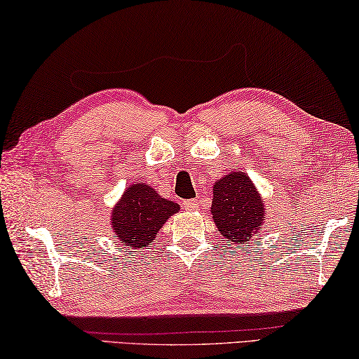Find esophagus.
I'll list each match as a JSON object with an SVG mask.
<instances>
[{
	"mask_svg": "<svg viewBox=\"0 0 359 359\" xmlns=\"http://www.w3.org/2000/svg\"><path fill=\"white\" fill-rule=\"evenodd\" d=\"M198 207H201V202H198L197 198H194V201H186L184 202V208L186 210H197Z\"/></svg>",
	"mask_w": 359,
	"mask_h": 359,
	"instance_id": "1",
	"label": "esophagus"
}]
</instances>
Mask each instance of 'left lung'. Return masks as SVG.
Instances as JSON below:
<instances>
[{
    "mask_svg": "<svg viewBox=\"0 0 359 359\" xmlns=\"http://www.w3.org/2000/svg\"><path fill=\"white\" fill-rule=\"evenodd\" d=\"M211 218L231 243H248L266 219L264 198L245 172H231L213 184Z\"/></svg>",
    "mask_w": 359,
    "mask_h": 359,
    "instance_id": "1",
    "label": "left lung"
}]
</instances>
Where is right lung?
Segmentation results:
<instances>
[{"mask_svg": "<svg viewBox=\"0 0 359 359\" xmlns=\"http://www.w3.org/2000/svg\"><path fill=\"white\" fill-rule=\"evenodd\" d=\"M178 211V203L158 196L148 183H133L111 210L109 224L124 248L141 250L156 240L167 219Z\"/></svg>", "mask_w": 359, "mask_h": 359, "instance_id": "obj_1", "label": "right lung"}]
</instances>
